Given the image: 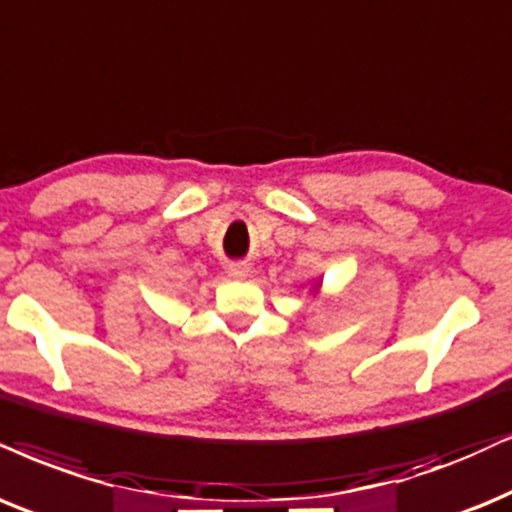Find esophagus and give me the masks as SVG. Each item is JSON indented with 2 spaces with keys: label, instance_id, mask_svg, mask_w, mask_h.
I'll return each mask as SVG.
<instances>
[{
  "label": "esophagus",
  "instance_id": "1",
  "mask_svg": "<svg viewBox=\"0 0 512 512\" xmlns=\"http://www.w3.org/2000/svg\"><path fill=\"white\" fill-rule=\"evenodd\" d=\"M226 274H229L231 278H243L245 274H248V269H245L243 264H231V267L226 269Z\"/></svg>",
  "mask_w": 512,
  "mask_h": 512
}]
</instances>
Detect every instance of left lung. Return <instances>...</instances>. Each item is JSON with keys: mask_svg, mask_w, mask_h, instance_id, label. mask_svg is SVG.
<instances>
[{"mask_svg": "<svg viewBox=\"0 0 512 512\" xmlns=\"http://www.w3.org/2000/svg\"><path fill=\"white\" fill-rule=\"evenodd\" d=\"M321 286V283H316V288H319Z\"/></svg>", "mask_w": 512, "mask_h": 512, "instance_id": "1", "label": "left lung"}]
</instances>
